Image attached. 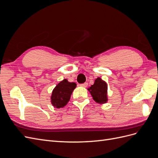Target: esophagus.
I'll use <instances>...</instances> for the list:
<instances>
[{"instance_id":"1","label":"esophagus","mask_w":158,"mask_h":158,"mask_svg":"<svg viewBox=\"0 0 158 158\" xmlns=\"http://www.w3.org/2000/svg\"><path fill=\"white\" fill-rule=\"evenodd\" d=\"M88 85V84L87 82H85V83H83V84H81L80 85V86H82V87H87Z\"/></svg>"}]
</instances>
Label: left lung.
<instances>
[{
	"label": "left lung",
	"instance_id": "obj_1",
	"mask_svg": "<svg viewBox=\"0 0 158 158\" xmlns=\"http://www.w3.org/2000/svg\"><path fill=\"white\" fill-rule=\"evenodd\" d=\"M88 90L95 102L102 104L107 102V85L101 78L95 79L94 84Z\"/></svg>",
	"mask_w": 158,
	"mask_h": 158
}]
</instances>
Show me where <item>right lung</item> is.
I'll list each match as a JSON object with an SVG mask.
<instances>
[{
    "mask_svg": "<svg viewBox=\"0 0 158 158\" xmlns=\"http://www.w3.org/2000/svg\"><path fill=\"white\" fill-rule=\"evenodd\" d=\"M76 87L74 82H69L64 79L61 81L52 90L51 97V103L56 108L64 107L70 99L71 94Z\"/></svg>",
    "mask_w": 158,
    "mask_h": 158,
    "instance_id": "add662e5",
    "label": "right lung"
}]
</instances>
